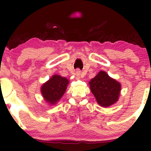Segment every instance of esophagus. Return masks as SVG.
I'll use <instances>...</instances> for the list:
<instances>
[{
    "instance_id": "esophagus-1",
    "label": "esophagus",
    "mask_w": 151,
    "mask_h": 151,
    "mask_svg": "<svg viewBox=\"0 0 151 151\" xmlns=\"http://www.w3.org/2000/svg\"><path fill=\"white\" fill-rule=\"evenodd\" d=\"M75 75L77 79H79L80 78V75H81V71L79 70H77L75 72Z\"/></svg>"
}]
</instances>
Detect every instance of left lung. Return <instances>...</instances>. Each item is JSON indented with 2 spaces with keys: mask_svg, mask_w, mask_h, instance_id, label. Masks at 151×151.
<instances>
[{
  "mask_svg": "<svg viewBox=\"0 0 151 151\" xmlns=\"http://www.w3.org/2000/svg\"><path fill=\"white\" fill-rule=\"evenodd\" d=\"M90 89L98 104L108 107L118 101L121 91V84L101 71L89 82Z\"/></svg>",
  "mask_w": 151,
  "mask_h": 151,
  "instance_id": "left-lung-1",
  "label": "left lung"
}]
</instances>
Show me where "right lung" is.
<instances>
[{
  "mask_svg": "<svg viewBox=\"0 0 151 151\" xmlns=\"http://www.w3.org/2000/svg\"><path fill=\"white\" fill-rule=\"evenodd\" d=\"M68 79L55 74L41 87V92L45 101L50 104H56L67 89Z\"/></svg>",
  "mask_w": 151,
  "mask_h": 151,
  "instance_id": "add662e5",
  "label": "right lung"
}]
</instances>
